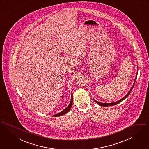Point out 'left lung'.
<instances>
[{
    "label": "left lung",
    "instance_id": "obj_1",
    "mask_svg": "<svg viewBox=\"0 0 149 149\" xmlns=\"http://www.w3.org/2000/svg\"><path fill=\"white\" fill-rule=\"evenodd\" d=\"M136 77H137V74H136V78H135V81H134V84H133V85L132 86V88H131V89L130 90V91H129V93L122 98V99H120V100H119L118 101H116V102H113V103H101V102H98V101H97V100H95V99H93V100L97 103V104H98L100 106H104V107H107V106H113V105H116V104H118L119 103H120V102H121L122 101H123V100L125 99H126L128 96H129V95L130 94V93H131V91H132V88H133V87H134V84H135V81H136Z\"/></svg>",
    "mask_w": 149,
    "mask_h": 149
}]
</instances>
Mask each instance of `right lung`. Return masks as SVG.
I'll use <instances>...</instances> for the list:
<instances>
[{"label": "right lung", "mask_w": 149, "mask_h": 149, "mask_svg": "<svg viewBox=\"0 0 149 149\" xmlns=\"http://www.w3.org/2000/svg\"><path fill=\"white\" fill-rule=\"evenodd\" d=\"M73 100V99H72V95H71V99L70 103V104H68V106L64 110H63V111H62L61 112H60L59 113L56 114H55V115H54V116H63V115H64V114L67 113L70 111V110L71 109V107H72V102H73V100Z\"/></svg>", "instance_id": "right-lung-1"}]
</instances>
